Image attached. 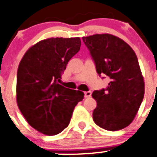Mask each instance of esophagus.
<instances>
[{
	"instance_id": "obj_1",
	"label": "esophagus",
	"mask_w": 157,
	"mask_h": 157,
	"mask_svg": "<svg viewBox=\"0 0 157 157\" xmlns=\"http://www.w3.org/2000/svg\"><path fill=\"white\" fill-rule=\"evenodd\" d=\"M92 95V92L91 91H88V92H85V97L86 98H89Z\"/></svg>"
}]
</instances>
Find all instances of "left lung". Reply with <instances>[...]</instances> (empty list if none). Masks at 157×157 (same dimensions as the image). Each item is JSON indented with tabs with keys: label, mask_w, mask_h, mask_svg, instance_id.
Instances as JSON below:
<instances>
[{
	"label": "left lung",
	"mask_w": 157,
	"mask_h": 157,
	"mask_svg": "<svg viewBox=\"0 0 157 157\" xmlns=\"http://www.w3.org/2000/svg\"><path fill=\"white\" fill-rule=\"evenodd\" d=\"M82 40L98 75L105 74L110 78L106 89L92 93L97 102L94 122L109 131L123 129L132 122L144 96V81L136 55L127 43L114 35H95Z\"/></svg>",
	"instance_id": "1"
}]
</instances>
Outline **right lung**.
<instances>
[{"mask_svg":"<svg viewBox=\"0 0 157 157\" xmlns=\"http://www.w3.org/2000/svg\"><path fill=\"white\" fill-rule=\"evenodd\" d=\"M80 47L79 38H48L30 48L19 64L17 105L30 126L41 133L55 136L62 132L84 98L81 91L58 83Z\"/></svg>","mask_w":157,"mask_h":157,"instance_id":"right-lung-1","label":"right lung"}]
</instances>
